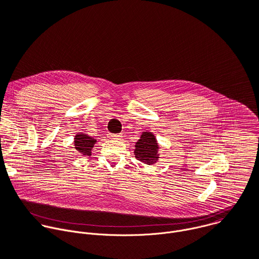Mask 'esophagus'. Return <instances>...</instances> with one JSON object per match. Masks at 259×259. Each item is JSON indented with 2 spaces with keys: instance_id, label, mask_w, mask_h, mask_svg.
Instances as JSON below:
<instances>
[{
  "instance_id": "34e87169",
  "label": "esophagus",
  "mask_w": 259,
  "mask_h": 259,
  "mask_svg": "<svg viewBox=\"0 0 259 259\" xmlns=\"http://www.w3.org/2000/svg\"><path fill=\"white\" fill-rule=\"evenodd\" d=\"M108 137L110 139H120L121 135L120 134H108Z\"/></svg>"
}]
</instances>
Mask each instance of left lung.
I'll return each mask as SVG.
<instances>
[{"instance_id": "obj_1", "label": "left lung", "mask_w": 259, "mask_h": 259, "mask_svg": "<svg viewBox=\"0 0 259 259\" xmlns=\"http://www.w3.org/2000/svg\"><path fill=\"white\" fill-rule=\"evenodd\" d=\"M159 144L152 132H143L135 144V158L147 165L155 164L159 160Z\"/></svg>"}]
</instances>
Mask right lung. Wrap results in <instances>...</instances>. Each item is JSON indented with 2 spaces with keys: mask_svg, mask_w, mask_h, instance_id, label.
<instances>
[{
  "mask_svg": "<svg viewBox=\"0 0 259 259\" xmlns=\"http://www.w3.org/2000/svg\"><path fill=\"white\" fill-rule=\"evenodd\" d=\"M96 140L84 133H79L75 136V149L82 156H91V150Z\"/></svg>",
  "mask_w": 259,
  "mask_h": 259,
  "instance_id": "obj_1",
  "label": "right lung"
}]
</instances>
